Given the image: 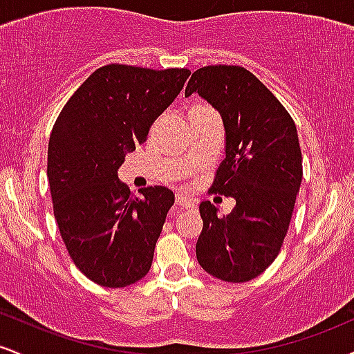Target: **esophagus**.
Here are the masks:
<instances>
[{
  "label": "esophagus",
  "instance_id": "1",
  "mask_svg": "<svg viewBox=\"0 0 354 354\" xmlns=\"http://www.w3.org/2000/svg\"><path fill=\"white\" fill-rule=\"evenodd\" d=\"M174 205H176V209H188V208H194V201H191L189 198H186L185 194H176L174 198Z\"/></svg>",
  "mask_w": 354,
  "mask_h": 354
}]
</instances>
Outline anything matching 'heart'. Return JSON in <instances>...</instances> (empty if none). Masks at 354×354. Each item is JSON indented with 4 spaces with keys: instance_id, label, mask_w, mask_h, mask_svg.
Wrapping results in <instances>:
<instances>
[{
    "instance_id": "b5f03b06",
    "label": "heart",
    "mask_w": 354,
    "mask_h": 354,
    "mask_svg": "<svg viewBox=\"0 0 354 354\" xmlns=\"http://www.w3.org/2000/svg\"><path fill=\"white\" fill-rule=\"evenodd\" d=\"M203 108H205V106H196V108L191 109V111H198V109H203Z\"/></svg>"
}]
</instances>
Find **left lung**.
<instances>
[{"instance_id": "obj_1", "label": "left lung", "mask_w": 354, "mask_h": 354, "mask_svg": "<svg viewBox=\"0 0 354 354\" xmlns=\"http://www.w3.org/2000/svg\"><path fill=\"white\" fill-rule=\"evenodd\" d=\"M191 93L209 101L225 124L226 156L209 189L236 200L223 218L216 206L201 201L198 263L223 281H250L274 261L290 228L303 178L296 124L281 101L243 66L200 68L186 86L185 95Z\"/></svg>"}]
</instances>
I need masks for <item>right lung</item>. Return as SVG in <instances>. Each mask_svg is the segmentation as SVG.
Instances as JSON below:
<instances>
[{
    "instance_id": "add662e5",
    "label": "right lung",
    "mask_w": 354,
    "mask_h": 354,
    "mask_svg": "<svg viewBox=\"0 0 354 354\" xmlns=\"http://www.w3.org/2000/svg\"><path fill=\"white\" fill-rule=\"evenodd\" d=\"M189 75L186 68L106 64L56 118L48 143L53 211L73 263L100 286L124 288L151 268L174 196L148 186L138 198L118 180V168L148 140Z\"/></svg>"
}]
</instances>
